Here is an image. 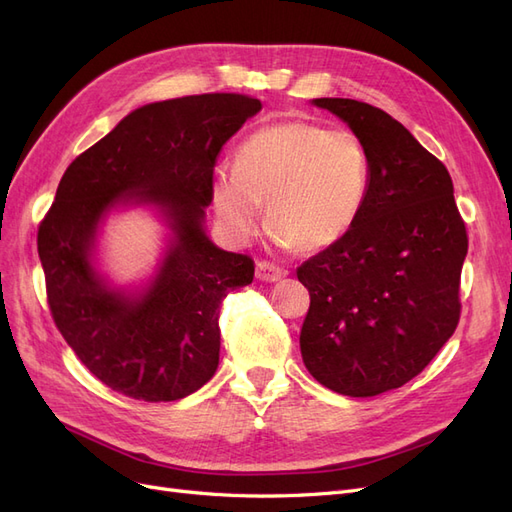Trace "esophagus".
I'll return each mask as SVG.
<instances>
[{
	"instance_id": "1",
	"label": "esophagus",
	"mask_w": 512,
	"mask_h": 512,
	"mask_svg": "<svg viewBox=\"0 0 512 512\" xmlns=\"http://www.w3.org/2000/svg\"><path fill=\"white\" fill-rule=\"evenodd\" d=\"M288 275V271L284 267H277L273 262L260 260L256 262V277L260 282H280Z\"/></svg>"
}]
</instances>
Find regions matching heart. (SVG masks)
Masks as SVG:
<instances>
[{"mask_svg":"<svg viewBox=\"0 0 512 512\" xmlns=\"http://www.w3.org/2000/svg\"><path fill=\"white\" fill-rule=\"evenodd\" d=\"M367 190L369 156L359 136L290 119L245 138L232 168L215 170L211 203L235 243L256 235L267 203V224L277 245L318 252L348 235Z\"/></svg>","mask_w":512,"mask_h":512,"instance_id":"b5f03b06","label":"heart"}]
</instances>
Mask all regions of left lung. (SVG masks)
I'll use <instances>...</instances> for the list:
<instances>
[{"label": "left lung", "instance_id": "1", "mask_svg": "<svg viewBox=\"0 0 512 512\" xmlns=\"http://www.w3.org/2000/svg\"><path fill=\"white\" fill-rule=\"evenodd\" d=\"M369 156V190L344 239L297 269L309 290L301 356L327 389L374 397L421 374L457 329L466 224L446 166L380 108L316 98Z\"/></svg>", "mask_w": 512, "mask_h": 512}]
</instances>
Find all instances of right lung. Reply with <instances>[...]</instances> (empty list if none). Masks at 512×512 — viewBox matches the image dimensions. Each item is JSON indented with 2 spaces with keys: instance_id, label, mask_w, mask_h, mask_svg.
<instances>
[{
  "instance_id": "1",
  "label": "right lung",
  "mask_w": 512,
  "mask_h": 512,
  "mask_svg": "<svg viewBox=\"0 0 512 512\" xmlns=\"http://www.w3.org/2000/svg\"><path fill=\"white\" fill-rule=\"evenodd\" d=\"M260 108L239 94L145 104L61 177L38 228L46 297L59 333L108 389L175 401L218 369L220 305L252 284L254 262L209 239L205 207L215 158ZM130 206L156 210L169 235L148 280L117 287L97 269V237L108 214Z\"/></svg>"
}]
</instances>
